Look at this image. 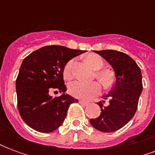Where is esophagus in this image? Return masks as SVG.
<instances>
[{
	"mask_svg": "<svg viewBox=\"0 0 155 155\" xmlns=\"http://www.w3.org/2000/svg\"><path fill=\"white\" fill-rule=\"evenodd\" d=\"M79 103L81 104H82V105H84V106H86V105H88L89 104V103L88 102H85V101H79Z\"/></svg>",
	"mask_w": 155,
	"mask_h": 155,
	"instance_id": "obj_1",
	"label": "esophagus"
}]
</instances>
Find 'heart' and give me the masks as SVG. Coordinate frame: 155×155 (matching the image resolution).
Here are the masks:
<instances>
[{
    "mask_svg": "<svg viewBox=\"0 0 155 155\" xmlns=\"http://www.w3.org/2000/svg\"><path fill=\"white\" fill-rule=\"evenodd\" d=\"M85 61L93 70L96 71L95 77L99 80L102 85L105 88L110 87L113 83V74L108 70H101L104 66L103 59L98 54H90L85 57ZM73 64L74 61H70L64 66V77L66 80H70L73 76ZM101 89V85L97 82L85 83L82 81H74L69 85L70 94L74 97L83 100H90L96 96L100 94Z\"/></svg>",
    "mask_w": 155,
    "mask_h": 155,
    "instance_id": "obj_1",
    "label": "heart"
}]
</instances>
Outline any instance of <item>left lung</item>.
I'll return each instance as SVG.
<instances>
[{
  "label": "left lung",
  "instance_id": "1",
  "mask_svg": "<svg viewBox=\"0 0 155 155\" xmlns=\"http://www.w3.org/2000/svg\"><path fill=\"white\" fill-rule=\"evenodd\" d=\"M104 58L115 74V82L110 93L104 96L109 104L103 106L101 102V115L91 119L90 123L101 132L110 133L120 130L135 114L142 90V74L136 62L128 54L114 50L94 51ZM104 102V101H102Z\"/></svg>",
  "mask_w": 155,
  "mask_h": 155
}]
</instances>
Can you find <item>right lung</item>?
<instances>
[{
    "mask_svg": "<svg viewBox=\"0 0 155 155\" xmlns=\"http://www.w3.org/2000/svg\"><path fill=\"white\" fill-rule=\"evenodd\" d=\"M85 51L47 45L23 60L15 81L17 104L22 120L33 130L42 133L57 130L64 122L71 104L78 102L77 99L65 94L63 73L71 59ZM51 89H57L61 95L51 97L48 94Z\"/></svg>",
    "mask_w": 155,
    "mask_h": 155,
    "instance_id": "obj_1",
    "label": "right lung"
}]
</instances>
